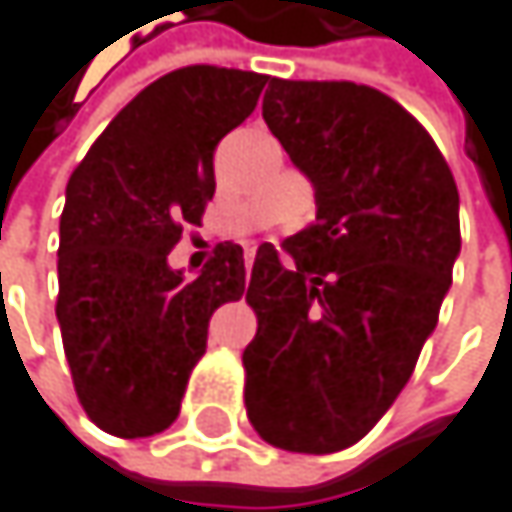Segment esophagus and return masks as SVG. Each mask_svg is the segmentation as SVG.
Instances as JSON below:
<instances>
[{
    "label": "esophagus",
    "instance_id": "1",
    "mask_svg": "<svg viewBox=\"0 0 512 512\" xmlns=\"http://www.w3.org/2000/svg\"><path fill=\"white\" fill-rule=\"evenodd\" d=\"M252 260H255V249H249V252H246V266H252Z\"/></svg>",
    "mask_w": 512,
    "mask_h": 512
}]
</instances>
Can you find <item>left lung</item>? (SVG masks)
Segmentation results:
<instances>
[{"label": "left lung", "instance_id": "left-lung-1", "mask_svg": "<svg viewBox=\"0 0 512 512\" xmlns=\"http://www.w3.org/2000/svg\"><path fill=\"white\" fill-rule=\"evenodd\" d=\"M263 121L311 177L317 216L257 249L246 412L281 451L364 439L409 382L460 255V192L433 136L356 82L269 79Z\"/></svg>", "mask_w": 512, "mask_h": 512}]
</instances>
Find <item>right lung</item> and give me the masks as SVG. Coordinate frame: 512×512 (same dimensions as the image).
Wrapping results in <instances>:
<instances>
[{
	"label": "right lung",
	"instance_id": "add662e5",
	"mask_svg": "<svg viewBox=\"0 0 512 512\" xmlns=\"http://www.w3.org/2000/svg\"><path fill=\"white\" fill-rule=\"evenodd\" d=\"M269 76L189 64L142 88L67 180L58 243L64 356L85 415L109 436L174 424L219 305L246 290L237 243L195 281L168 266L213 201V151L257 106Z\"/></svg>",
	"mask_w": 512,
	"mask_h": 512
}]
</instances>
